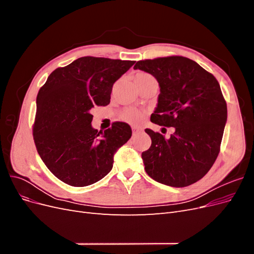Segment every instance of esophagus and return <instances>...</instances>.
<instances>
[{
  "label": "esophagus",
  "mask_w": 254,
  "mask_h": 254,
  "mask_svg": "<svg viewBox=\"0 0 254 254\" xmlns=\"http://www.w3.org/2000/svg\"><path fill=\"white\" fill-rule=\"evenodd\" d=\"M142 131H143L142 128L136 127V126H132V133H133V134H136V133L142 132Z\"/></svg>",
  "instance_id": "34e87169"
}]
</instances>
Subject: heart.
Segmentation results:
<instances>
[{
  "instance_id": "heart-1",
  "label": "heart",
  "mask_w": 254,
  "mask_h": 254,
  "mask_svg": "<svg viewBox=\"0 0 254 254\" xmlns=\"http://www.w3.org/2000/svg\"><path fill=\"white\" fill-rule=\"evenodd\" d=\"M152 78H153L152 76L148 73H146V72H139V73H136L135 76H134L135 83L148 80V79H152ZM121 118H122L123 121L131 123V124H135V123H139L142 120L143 113L137 109L128 108V109H125L124 111L122 112Z\"/></svg>"
}]
</instances>
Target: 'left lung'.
Wrapping results in <instances>:
<instances>
[{"label":"left lung","instance_id":"8db88e82","mask_svg":"<svg viewBox=\"0 0 254 254\" xmlns=\"http://www.w3.org/2000/svg\"><path fill=\"white\" fill-rule=\"evenodd\" d=\"M160 86L158 106L150 121L174 127L170 139L145 129L151 146L142 152L145 171L160 183L190 186L210 171L216 160L227 122V103L217 79L194 60L182 56L137 61Z\"/></svg>","mask_w":254,"mask_h":254}]
</instances>
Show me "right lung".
<instances>
[{
  "mask_svg": "<svg viewBox=\"0 0 254 254\" xmlns=\"http://www.w3.org/2000/svg\"><path fill=\"white\" fill-rule=\"evenodd\" d=\"M131 60L81 57L53 71L37 95L33 135L38 153L59 180L87 187L113 166V155L131 136L126 123L97 131L91 126L95 106L110 103L114 82Z\"/></svg>",
  "mask_w": 254,
  "mask_h": 254,
  "instance_id": "1",
  "label": "right lung"
}]
</instances>
